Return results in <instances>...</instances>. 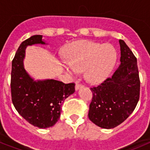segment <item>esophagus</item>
<instances>
[{
    "label": "esophagus",
    "mask_w": 150,
    "mask_h": 150,
    "mask_svg": "<svg viewBox=\"0 0 150 150\" xmlns=\"http://www.w3.org/2000/svg\"><path fill=\"white\" fill-rule=\"evenodd\" d=\"M83 86L81 84H79V83H76V85H75V89H76V91H77V90H79V88H81V87Z\"/></svg>",
    "instance_id": "obj_1"
}]
</instances>
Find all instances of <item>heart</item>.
I'll return each instance as SVG.
<instances>
[{
	"instance_id": "obj_1",
	"label": "heart",
	"mask_w": 150,
	"mask_h": 150,
	"mask_svg": "<svg viewBox=\"0 0 150 150\" xmlns=\"http://www.w3.org/2000/svg\"><path fill=\"white\" fill-rule=\"evenodd\" d=\"M64 56L67 63L64 64L62 67L65 73L74 76L84 71L86 79L93 84L107 79L117 61V52L112 45L90 40L70 43L66 47Z\"/></svg>"
}]
</instances>
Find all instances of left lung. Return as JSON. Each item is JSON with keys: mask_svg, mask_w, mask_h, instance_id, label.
<instances>
[{"mask_svg": "<svg viewBox=\"0 0 150 150\" xmlns=\"http://www.w3.org/2000/svg\"><path fill=\"white\" fill-rule=\"evenodd\" d=\"M120 45V64L112 76L92 87L93 97L88 118L103 128H113L126 120L140 98V79L137 59L124 40Z\"/></svg>", "mask_w": 150, "mask_h": 150, "instance_id": "8db88e82", "label": "left lung"}]
</instances>
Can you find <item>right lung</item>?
<instances>
[{"label": "right lung", "mask_w": 150, "mask_h": 150, "mask_svg": "<svg viewBox=\"0 0 150 150\" xmlns=\"http://www.w3.org/2000/svg\"><path fill=\"white\" fill-rule=\"evenodd\" d=\"M47 44L43 35H34L23 41L12 62V101L17 112L34 126L47 128L59 120L64 100L75 91V84L55 79L34 80L24 67L28 46Z\"/></svg>", "instance_id": "add662e5"}]
</instances>
